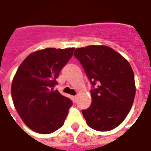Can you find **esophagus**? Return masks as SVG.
<instances>
[{
  "label": "esophagus",
  "instance_id": "34e87169",
  "mask_svg": "<svg viewBox=\"0 0 151 151\" xmlns=\"http://www.w3.org/2000/svg\"><path fill=\"white\" fill-rule=\"evenodd\" d=\"M73 101H74V102H77V101H78V96H73Z\"/></svg>",
  "mask_w": 151,
  "mask_h": 151
}]
</instances>
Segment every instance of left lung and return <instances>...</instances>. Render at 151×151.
Returning <instances> with one entry per match:
<instances>
[{"label": "left lung", "instance_id": "obj_1", "mask_svg": "<svg viewBox=\"0 0 151 151\" xmlns=\"http://www.w3.org/2000/svg\"><path fill=\"white\" fill-rule=\"evenodd\" d=\"M73 55L92 86L91 106L83 110L87 125L100 132L115 128L125 119L134 101L136 86L130 64L106 46L77 48Z\"/></svg>", "mask_w": 151, "mask_h": 151}]
</instances>
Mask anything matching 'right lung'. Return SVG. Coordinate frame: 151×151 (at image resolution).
<instances>
[{
    "instance_id": "obj_1",
    "label": "right lung",
    "mask_w": 151,
    "mask_h": 151,
    "mask_svg": "<svg viewBox=\"0 0 151 151\" xmlns=\"http://www.w3.org/2000/svg\"><path fill=\"white\" fill-rule=\"evenodd\" d=\"M74 48H46L30 54L19 67L11 85L14 105L24 123L41 134L63 126L73 102L54 87Z\"/></svg>"
}]
</instances>
